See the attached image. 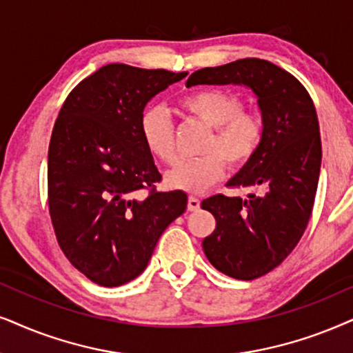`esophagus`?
<instances>
[{"mask_svg":"<svg viewBox=\"0 0 353 353\" xmlns=\"http://www.w3.org/2000/svg\"><path fill=\"white\" fill-rule=\"evenodd\" d=\"M187 208H189V212H197L200 208V200L197 197H189V200H187Z\"/></svg>","mask_w":353,"mask_h":353,"instance_id":"esophagus-1","label":"esophagus"}]
</instances>
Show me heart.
<instances>
[{
  "instance_id": "heart-1",
  "label": "heart",
  "mask_w": 353,
  "mask_h": 353,
  "mask_svg": "<svg viewBox=\"0 0 353 353\" xmlns=\"http://www.w3.org/2000/svg\"><path fill=\"white\" fill-rule=\"evenodd\" d=\"M187 112L215 128L207 145V156L177 161L164 176L169 189L187 194H202L225 176L226 163L243 166L256 153L264 137V119L257 110H241L243 102L223 89H203L181 99ZM140 135L146 148L163 163H172L174 125L168 110L151 105L141 114Z\"/></svg>"
}]
</instances>
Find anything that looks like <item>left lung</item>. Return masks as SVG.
<instances>
[{
    "instance_id": "1",
    "label": "left lung",
    "mask_w": 353,
    "mask_h": 353,
    "mask_svg": "<svg viewBox=\"0 0 353 353\" xmlns=\"http://www.w3.org/2000/svg\"><path fill=\"white\" fill-rule=\"evenodd\" d=\"M185 84H238L257 97L264 137L228 185L259 194H220L202 202L216 220L215 231L202 241L210 264L233 279L254 280L282 264L310 221L323 156L314 104L295 77L259 58L202 68Z\"/></svg>"
}]
</instances>
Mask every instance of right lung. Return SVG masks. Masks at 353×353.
Here are the masks:
<instances>
[{
    "mask_svg": "<svg viewBox=\"0 0 353 353\" xmlns=\"http://www.w3.org/2000/svg\"><path fill=\"white\" fill-rule=\"evenodd\" d=\"M185 74L105 65L58 114L48 146L53 230L71 264L102 287L137 279L164 230L185 212V192L153 189L161 174L140 135L146 104Z\"/></svg>",
    "mask_w": 353,
    "mask_h": 353,
    "instance_id": "1",
    "label": "right lung"
}]
</instances>
